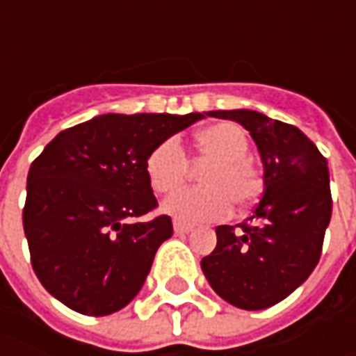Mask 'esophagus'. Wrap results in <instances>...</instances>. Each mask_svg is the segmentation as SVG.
Here are the masks:
<instances>
[{
    "mask_svg": "<svg viewBox=\"0 0 356 356\" xmlns=\"http://www.w3.org/2000/svg\"><path fill=\"white\" fill-rule=\"evenodd\" d=\"M194 227L190 226V224H184V222H174V232L176 234H190Z\"/></svg>",
    "mask_w": 356,
    "mask_h": 356,
    "instance_id": "1",
    "label": "esophagus"
}]
</instances>
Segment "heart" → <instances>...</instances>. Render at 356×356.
<instances>
[{
    "label": "heart",
    "mask_w": 356,
    "mask_h": 356,
    "mask_svg": "<svg viewBox=\"0 0 356 356\" xmlns=\"http://www.w3.org/2000/svg\"><path fill=\"white\" fill-rule=\"evenodd\" d=\"M194 152L210 160L202 172L204 186L190 188L164 202V212L186 222L218 220L229 212L232 202L248 206L261 194L264 178L248 156L250 136L238 122L222 120L196 132ZM190 174V162L176 136L158 143L146 158V178L156 194H172L182 188Z\"/></svg>",
    "instance_id": "heart-1"
}]
</instances>
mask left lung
I'll return each instance as SVG.
<instances>
[{"label": "left lung", "instance_id": "left-lung-1", "mask_svg": "<svg viewBox=\"0 0 356 356\" xmlns=\"http://www.w3.org/2000/svg\"><path fill=\"white\" fill-rule=\"evenodd\" d=\"M250 130L264 162V196L238 226H218L202 259L212 289L239 309H267L291 295L319 264L331 222L329 168L301 130L255 111H212Z\"/></svg>", "mask_w": 356, "mask_h": 356}]
</instances>
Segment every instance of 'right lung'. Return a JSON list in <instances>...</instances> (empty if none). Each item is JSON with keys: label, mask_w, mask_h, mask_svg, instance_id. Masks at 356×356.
Here are the masks:
<instances>
[{"label": "right lung", "mask_w": 356, "mask_h": 356, "mask_svg": "<svg viewBox=\"0 0 356 356\" xmlns=\"http://www.w3.org/2000/svg\"><path fill=\"white\" fill-rule=\"evenodd\" d=\"M204 118L101 115L59 132L31 162L23 229L37 280L63 305L103 317L140 291L170 216L140 220L158 202L150 150Z\"/></svg>", "instance_id": "1"}]
</instances>
